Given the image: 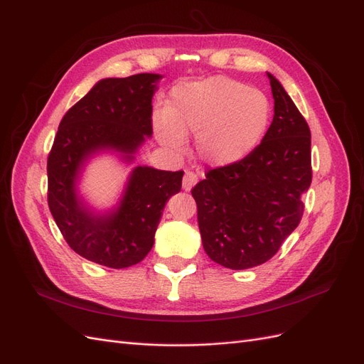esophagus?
Here are the masks:
<instances>
[{"instance_id": "1", "label": "esophagus", "mask_w": 364, "mask_h": 364, "mask_svg": "<svg viewBox=\"0 0 364 364\" xmlns=\"http://www.w3.org/2000/svg\"><path fill=\"white\" fill-rule=\"evenodd\" d=\"M197 183V174L193 173V171H186L185 176H183V190L185 191H191L193 186Z\"/></svg>"}]
</instances>
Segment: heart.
I'll return each mask as SVG.
<instances>
[{"instance_id":"heart-1","label":"heart","mask_w":364,"mask_h":364,"mask_svg":"<svg viewBox=\"0 0 364 364\" xmlns=\"http://www.w3.org/2000/svg\"><path fill=\"white\" fill-rule=\"evenodd\" d=\"M266 94L223 75L181 83L173 90L167 111L153 115L161 144L182 150L196 135V151L213 167H228L257 149L270 124Z\"/></svg>"}]
</instances>
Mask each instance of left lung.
I'll use <instances>...</instances> for the list:
<instances>
[{"mask_svg":"<svg viewBox=\"0 0 364 364\" xmlns=\"http://www.w3.org/2000/svg\"><path fill=\"white\" fill-rule=\"evenodd\" d=\"M273 121L261 144L234 165L208 171L191 194L208 257L232 270L257 267L299 225L311 185V134L305 118L267 73Z\"/></svg>","mask_w":364,"mask_h":364,"instance_id":"8db88e82","label":"left lung"}]
</instances>
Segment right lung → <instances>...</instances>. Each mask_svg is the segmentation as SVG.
<instances>
[{"mask_svg": "<svg viewBox=\"0 0 364 364\" xmlns=\"http://www.w3.org/2000/svg\"><path fill=\"white\" fill-rule=\"evenodd\" d=\"M164 75L142 73L98 80L62 118L47 162L48 206L80 257L111 269L141 262L155 243L164 208L182 186L183 171L136 165L115 205L98 209L80 185L98 155L130 165L151 138V98Z\"/></svg>", "mask_w": 364, "mask_h": 364, "instance_id": "add662e5", "label": "right lung"}]
</instances>
